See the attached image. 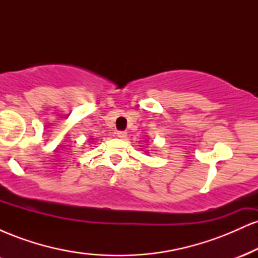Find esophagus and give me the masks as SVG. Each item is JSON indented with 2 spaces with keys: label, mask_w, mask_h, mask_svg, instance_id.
Here are the masks:
<instances>
[{
  "label": "esophagus",
  "mask_w": 258,
  "mask_h": 258,
  "mask_svg": "<svg viewBox=\"0 0 258 258\" xmlns=\"http://www.w3.org/2000/svg\"><path fill=\"white\" fill-rule=\"evenodd\" d=\"M116 135H117V137L121 139H125L127 137V132H125V131H117Z\"/></svg>",
  "instance_id": "esophagus-1"
}]
</instances>
